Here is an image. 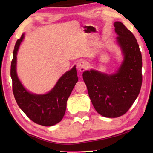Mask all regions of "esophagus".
I'll return each mask as SVG.
<instances>
[{
	"label": "esophagus",
	"mask_w": 153,
	"mask_h": 153,
	"mask_svg": "<svg viewBox=\"0 0 153 153\" xmlns=\"http://www.w3.org/2000/svg\"><path fill=\"white\" fill-rule=\"evenodd\" d=\"M77 68L79 70V71H80V72L84 71L85 70V69L86 68V62L84 61H79L77 62Z\"/></svg>",
	"instance_id": "esophagus-1"
}]
</instances>
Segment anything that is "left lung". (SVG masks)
Instances as JSON below:
<instances>
[{
  "mask_svg": "<svg viewBox=\"0 0 153 153\" xmlns=\"http://www.w3.org/2000/svg\"><path fill=\"white\" fill-rule=\"evenodd\" d=\"M116 42L123 55L121 65L115 73L107 74L94 69L84 71L91 102L103 117L115 118L125 114L140 91L142 55L135 36L120 22L114 23Z\"/></svg>",
  "mask_w": 153,
  "mask_h": 153,
  "instance_id": "8db88e82",
  "label": "left lung"
}]
</instances>
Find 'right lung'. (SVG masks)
<instances>
[{
  "instance_id": "1",
  "label": "right lung",
  "mask_w": 153,
  "mask_h": 153,
  "mask_svg": "<svg viewBox=\"0 0 153 153\" xmlns=\"http://www.w3.org/2000/svg\"><path fill=\"white\" fill-rule=\"evenodd\" d=\"M25 37L23 33L15 45L11 65L13 91L18 106L31 120L44 126H52L62 120L67 101L78 81L76 65L65 72L53 88L44 94H33L22 84L17 74V55Z\"/></svg>"
}]
</instances>
